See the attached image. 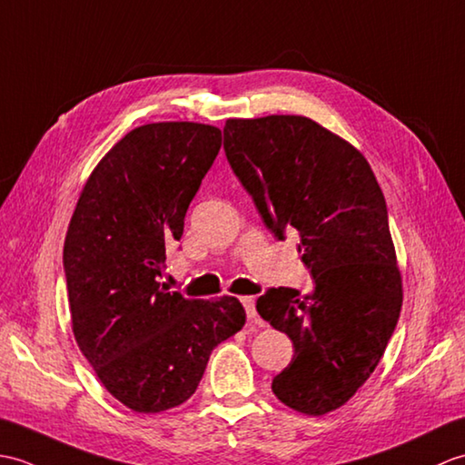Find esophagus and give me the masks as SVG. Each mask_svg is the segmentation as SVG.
<instances>
[{"label":"esophagus","mask_w":465,"mask_h":465,"mask_svg":"<svg viewBox=\"0 0 465 465\" xmlns=\"http://www.w3.org/2000/svg\"><path fill=\"white\" fill-rule=\"evenodd\" d=\"M242 304H244L246 316H249L251 322H259V314H256V308H254V298L252 296H244L242 298Z\"/></svg>","instance_id":"1"}]
</instances>
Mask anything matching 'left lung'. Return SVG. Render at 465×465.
Segmentation results:
<instances>
[{"label": "left lung", "instance_id": "left-lung-1", "mask_svg": "<svg viewBox=\"0 0 465 465\" xmlns=\"http://www.w3.org/2000/svg\"><path fill=\"white\" fill-rule=\"evenodd\" d=\"M224 153L278 241L298 252L314 291L268 288L256 311L294 344L274 396L322 416L352 398L384 356L401 311L388 209L364 154L301 115L229 119Z\"/></svg>", "mask_w": 465, "mask_h": 465}]
</instances>
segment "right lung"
Wrapping results in <instances>:
<instances>
[{
	"label": "right lung",
	"instance_id": "add662e5",
	"mask_svg": "<svg viewBox=\"0 0 465 465\" xmlns=\"http://www.w3.org/2000/svg\"><path fill=\"white\" fill-rule=\"evenodd\" d=\"M221 145V129L203 123L133 129L93 169L71 216L64 268L77 346L139 414L187 401L213 348L246 322L234 296L194 301L159 282Z\"/></svg>",
	"mask_w": 465,
	"mask_h": 465
}]
</instances>
